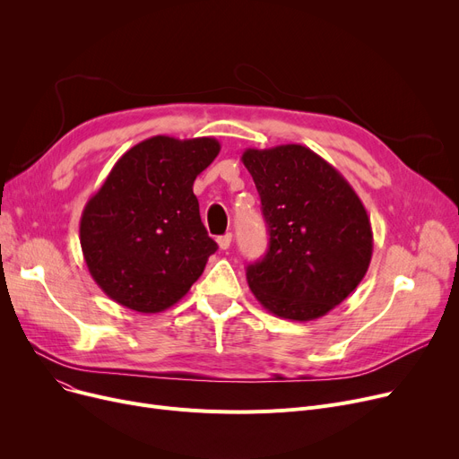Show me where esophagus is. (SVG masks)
Returning a JSON list of instances; mask_svg holds the SVG:
<instances>
[{"mask_svg":"<svg viewBox=\"0 0 459 459\" xmlns=\"http://www.w3.org/2000/svg\"><path fill=\"white\" fill-rule=\"evenodd\" d=\"M230 242H232V234H225V236H220L217 238V246H220L221 251H227L230 247Z\"/></svg>","mask_w":459,"mask_h":459,"instance_id":"1","label":"esophagus"}]
</instances>
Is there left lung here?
Wrapping results in <instances>:
<instances>
[{"instance_id": "left-lung-1", "label": "left lung", "mask_w": 459, "mask_h": 459, "mask_svg": "<svg viewBox=\"0 0 459 459\" xmlns=\"http://www.w3.org/2000/svg\"><path fill=\"white\" fill-rule=\"evenodd\" d=\"M270 246L247 266L264 308L284 320L325 316L363 281L372 258L368 213L348 180L303 144L247 149Z\"/></svg>"}]
</instances>
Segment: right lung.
Wrapping results in <instances>:
<instances>
[{
  "label": "right lung",
  "instance_id": "obj_1",
  "mask_svg": "<svg viewBox=\"0 0 459 459\" xmlns=\"http://www.w3.org/2000/svg\"><path fill=\"white\" fill-rule=\"evenodd\" d=\"M213 137L154 135L118 158L83 208L89 273L118 305L152 315L180 301L215 253L193 193L220 154Z\"/></svg>",
  "mask_w": 459,
  "mask_h": 459
}]
</instances>
